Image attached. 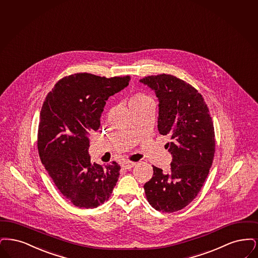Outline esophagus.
<instances>
[{"label": "esophagus", "mask_w": 258, "mask_h": 258, "mask_svg": "<svg viewBox=\"0 0 258 258\" xmlns=\"http://www.w3.org/2000/svg\"><path fill=\"white\" fill-rule=\"evenodd\" d=\"M135 165H136V163L131 162V161H124L123 163H122V167L124 168H126V169H130V168H133Z\"/></svg>", "instance_id": "34e87169"}]
</instances>
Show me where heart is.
<instances>
[{"label": "heart", "mask_w": 258, "mask_h": 258, "mask_svg": "<svg viewBox=\"0 0 258 258\" xmlns=\"http://www.w3.org/2000/svg\"><path fill=\"white\" fill-rule=\"evenodd\" d=\"M148 103H153L152 98L149 95H147L145 92H136L129 98L128 106L130 108V110H132L135 108L144 106Z\"/></svg>", "instance_id": "obj_1"}]
</instances>
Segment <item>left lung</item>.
Here are the masks:
<instances>
[{
    "mask_svg": "<svg viewBox=\"0 0 258 258\" xmlns=\"http://www.w3.org/2000/svg\"><path fill=\"white\" fill-rule=\"evenodd\" d=\"M159 100L158 131L168 136L172 156L168 173L153 166V176L144 186L149 204L172 213L198 196L213 163L215 132L207 104L190 84L169 74L141 79Z\"/></svg>",
    "mask_w": 258,
    "mask_h": 258,
    "instance_id": "obj_1",
    "label": "left lung"
}]
</instances>
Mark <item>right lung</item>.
Masks as SVG:
<instances>
[{
    "mask_svg": "<svg viewBox=\"0 0 258 258\" xmlns=\"http://www.w3.org/2000/svg\"><path fill=\"white\" fill-rule=\"evenodd\" d=\"M130 76L106 78L76 73L59 80L43 102L37 133L38 154L60 194L79 208L108 201L120 166L91 163L90 132L100 127L106 101L129 84Z\"/></svg>",
    "mask_w": 258,
    "mask_h": 258,
    "instance_id": "add662e5",
    "label": "right lung"
}]
</instances>
